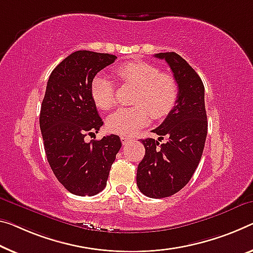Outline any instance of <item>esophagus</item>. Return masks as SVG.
<instances>
[{
    "label": "esophagus",
    "mask_w": 253,
    "mask_h": 253,
    "mask_svg": "<svg viewBox=\"0 0 253 253\" xmlns=\"http://www.w3.org/2000/svg\"><path fill=\"white\" fill-rule=\"evenodd\" d=\"M121 141H122L123 145H126L127 142L131 141V139L127 138V137H123V135H122V137H121Z\"/></svg>",
    "instance_id": "esophagus-1"
}]
</instances>
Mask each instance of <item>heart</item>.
Here are the masks:
<instances>
[{"instance_id": "1", "label": "heart", "mask_w": 253, "mask_h": 253, "mask_svg": "<svg viewBox=\"0 0 253 253\" xmlns=\"http://www.w3.org/2000/svg\"><path fill=\"white\" fill-rule=\"evenodd\" d=\"M115 73L126 84L137 87L130 108H119L106 120V126L113 133L131 137L146 126L150 120L163 119L173 110L178 96L175 78L161 72L156 65L142 61L127 62L116 68ZM90 94L99 110L107 111L115 103L114 86L103 73L91 81Z\"/></svg>"}]
</instances>
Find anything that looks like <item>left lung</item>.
Here are the masks:
<instances>
[{"label":"left lung","mask_w":253,"mask_h":253,"mask_svg":"<svg viewBox=\"0 0 253 253\" xmlns=\"http://www.w3.org/2000/svg\"><path fill=\"white\" fill-rule=\"evenodd\" d=\"M175 78L178 96L173 110L153 130L158 140L141 141L146 154L137 169V185L145 196L155 199L169 197L188 184L203 156L207 137L205 87L198 73L174 52L158 53ZM165 136L168 141L159 144Z\"/></svg>","instance_id":"1"}]
</instances>
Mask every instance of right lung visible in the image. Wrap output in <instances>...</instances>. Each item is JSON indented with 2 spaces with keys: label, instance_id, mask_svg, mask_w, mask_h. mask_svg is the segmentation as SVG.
Instances as JSON below:
<instances>
[{
  "label": "right lung",
  "instance_id": "1",
  "mask_svg": "<svg viewBox=\"0 0 253 253\" xmlns=\"http://www.w3.org/2000/svg\"><path fill=\"white\" fill-rule=\"evenodd\" d=\"M115 59L107 53L77 50L53 70L46 86L40 116L46 157L60 183L76 196L103 191L122 146L115 134L84 140L103 126L91 98V81Z\"/></svg>",
  "mask_w": 253,
  "mask_h": 253
}]
</instances>
